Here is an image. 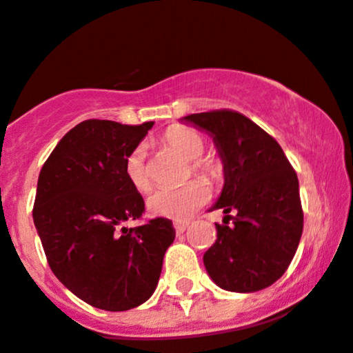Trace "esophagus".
Masks as SVG:
<instances>
[{"label":"esophagus","mask_w":353,"mask_h":353,"mask_svg":"<svg viewBox=\"0 0 353 353\" xmlns=\"http://www.w3.org/2000/svg\"><path fill=\"white\" fill-rule=\"evenodd\" d=\"M173 227H175L176 233H183L185 230L188 228V223L187 221H175V223H173Z\"/></svg>","instance_id":"esophagus-1"}]
</instances>
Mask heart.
I'll return each instance as SVG.
<instances>
[{"mask_svg": "<svg viewBox=\"0 0 353 353\" xmlns=\"http://www.w3.org/2000/svg\"><path fill=\"white\" fill-rule=\"evenodd\" d=\"M163 143L178 157L190 161L187 178L192 173L201 180L216 181L219 165L212 158L201 157L205 153V138L196 130L188 126H173L163 134ZM125 175L130 185L138 192L145 193L152 187L148 168L145 163V148L137 146L125 160ZM210 198V190L203 181H190L178 190H158L146 201L148 212L155 216L170 220H188L196 210H200Z\"/></svg>", "mask_w": 353, "mask_h": 353, "instance_id": "1", "label": "heart"}]
</instances>
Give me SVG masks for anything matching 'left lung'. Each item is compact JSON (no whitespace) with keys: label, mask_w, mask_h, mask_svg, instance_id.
Returning <instances> with one entry per match:
<instances>
[{"label":"left lung","mask_w":353,"mask_h":353,"mask_svg":"<svg viewBox=\"0 0 353 353\" xmlns=\"http://www.w3.org/2000/svg\"><path fill=\"white\" fill-rule=\"evenodd\" d=\"M183 120L210 133L223 161V190L210 210H223L225 216L215 223L205 268L223 290H263L283 275L302 236L295 170L275 138L245 114L213 110Z\"/></svg>","instance_id":"8db88e82"}]
</instances>
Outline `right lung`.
<instances>
[{
    "mask_svg": "<svg viewBox=\"0 0 353 353\" xmlns=\"http://www.w3.org/2000/svg\"><path fill=\"white\" fill-rule=\"evenodd\" d=\"M153 126L86 120L71 128L38 176L33 221L51 272L91 307L123 312L155 292L172 220H138L145 201L125 175V160Z\"/></svg>",
    "mask_w": 353,
    "mask_h": 353,
    "instance_id": "add662e5",
    "label": "right lung"
}]
</instances>
